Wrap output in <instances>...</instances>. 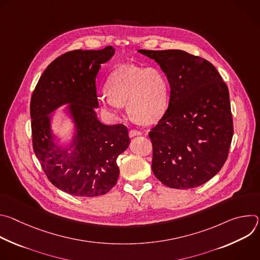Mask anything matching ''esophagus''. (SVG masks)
Wrapping results in <instances>:
<instances>
[{"label": "esophagus", "mask_w": 260, "mask_h": 260, "mask_svg": "<svg viewBox=\"0 0 260 260\" xmlns=\"http://www.w3.org/2000/svg\"><path fill=\"white\" fill-rule=\"evenodd\" d=\"M128 135H129V137H131V138H134V137H136V136H141V135H142V133H141V132H139V131L131 129V131H129V133H128Z\"/></svg>", "instance_id": "34e87169"}]
</instances>
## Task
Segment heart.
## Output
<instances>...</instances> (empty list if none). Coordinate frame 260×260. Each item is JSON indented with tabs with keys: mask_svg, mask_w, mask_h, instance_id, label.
Returning <instances> with one entry per match:
<instances>
[{
	"mask_svg": "<svg viewBox=\"0 0 260 260\" xmlns=\"http://www.w3.org/2000/svg\"><path fill=\"white\" fill-rule=\"evenodd\" d=\"M98 101L105 112L114 119L121 116L126 105L129 116L137 122L149 124L165 113L169 100L168 82L160 70L154 67L120 66L111 72Z\"/></svg>",
	"mask_w": 260,
	"mask_h": 260,
	"instance_id": "heart-1",
	"label": "heart"
}]
</instances>
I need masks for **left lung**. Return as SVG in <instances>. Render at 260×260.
<instances>
[{"mask_svg":"<svg viewBox=\"0 0 260 260\" xmlns=\"http://www.w3.org/2000/svg\"><path fill=\"white\" fill-rule=\"evenodd\" d=\"M170 84L166 113L151 129L152 172L166 186L198 187L223 167L234 126L230 93L216 68L183 50H144Z\"/></svg>","mask_w":260,"mask_h":260,"instance_id":"1","label":"left lung"}]
</instances>
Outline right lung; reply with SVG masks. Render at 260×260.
Masks as SVG:
<instances>
[{"label":"right lung","mask_w":260,"mask_h":260,"mask_svg":"<svg viewBox=\"0 0 260 260\" xmlns=\"http://www.w3.org/2000/svg\"><path fill=\"white\" fill-rule=\"evenodd\" d=\"M114 53L108 46L60 55L46 68L31 95L35 154L54 186L74 197H99L113 188L119 176L116 159L129 146L124 125H106L95 113V78ZM58 113L73 125L67 142L52 127Z\"/></svg>","instance_id":"right-lung-1"}]
</instances>
